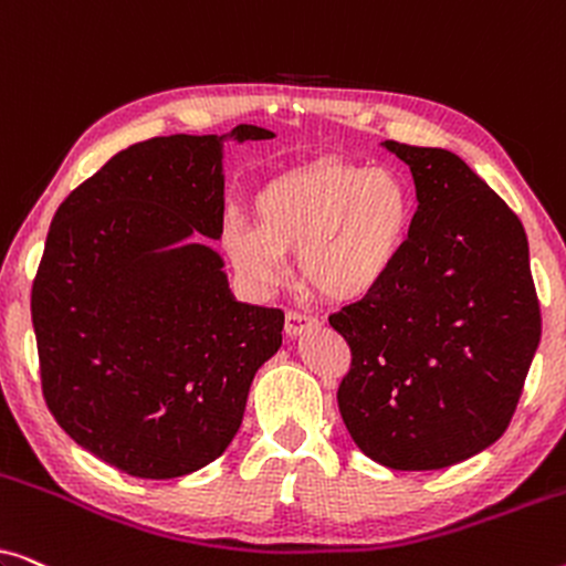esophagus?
Segmentation results:
<instances>
[{
    "instance_id": "34e87169",
    "label": "esophagus",
    "mask_w": 566,
    "mask_h": 566,
    "mask_svg": "<svg viewBox=\"0 0 566 566\" xmlns=\"http://www.w3.org/2000/svg\"><path fill=\"white\" fill-rule=\"evenodd\" d=\"M312 324H316L314 314L298 312V308H289V312H285V335L289 337L301 335V332L312 327Z\"/></svg>"
}]
</instances>
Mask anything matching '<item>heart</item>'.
<instances>
[{
    "label": "heart",
    "mask_w": 566,
    "mask_h": 566,
    "mask_svg": "<svg viewBox=\"0 0 566 566\" xmlns=\"http://www.w3.org/2000/svg\"><path fill=\"white\" fill-rule=\"evenodd\" d=\"M254 219L229 216L223 250L252 289L289 277L298 252L304 281L329 301H360L397 265L412 227V196L391 169L316 159L285 169L254 196Z\"/></svg>",
    "instance_id": "heart-1"
}]
</instances>
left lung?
<instances>
[{"label": "left lung", "instance_id": "left-lung-1", "mask_svg": "<svg viewBox=\"0 0 566 566\" xmlns=\"http://www.w3.org/2000/svg\"><path fill=\"white\" fill-rule=\"evenodd\" d=\"M417 213L389 277L329 324L350 345L337 405L355 446L399 471L453 467L513 420L541 339L517 216L461 157L386 142Z\"/></svg>", "mask_w": 566, "mask_h": 566}]
</instances>
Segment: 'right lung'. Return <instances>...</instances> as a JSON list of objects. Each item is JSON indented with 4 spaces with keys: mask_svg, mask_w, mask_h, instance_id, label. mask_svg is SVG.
<instances>
[{
    "mask_svg": "<svg viewBox=\"0 0 566 566\" xmlns=\"http://www.w3.org/2000/svg\"><path fill=\"white\" fill-rule=\"evenodd\" d=\"M221 229V138L188 134L118 151L51 221L30 293L45 407L130 476H185L219 459L281 347V308L231 298L211 247L154 252Z\"/></svg>",
    "mask_w": 566,
    "mask_h": 566,
    "instance_id": "obj_1",
    "label": "right lung"
}]
</instances>
